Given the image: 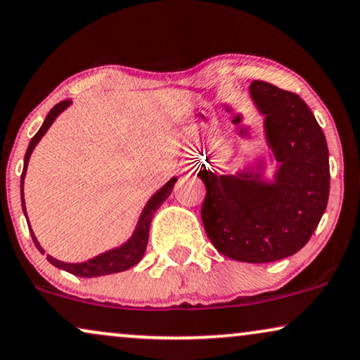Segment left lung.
<instances>
[{
  "label": "left lung",
  "mask_w": 360,
  "mask_h": 360,
  "mask_svg": "<svg viewBox=\"0 0 360 360\" xmlns=\"http://www.w3.org/2000/svg\"><path fill=\"white\" fill-rule=\"evenodd\" d=\"M248 94L263 117L268 151L233 174L200 169L207 189L200 217L222 255L268 263L300 252L318 227L329 199V151L298 95L262 80H253Z\"/></svg>",
  "instance_id": "obj_1"
}]
</instances>
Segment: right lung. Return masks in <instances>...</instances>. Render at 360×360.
Wrapping results in <instances>:
<instances>
[{"label": "right lung", "mask_w": 360, "mask_h": 360, "mask_svg": "<svg viewBox=\"0 0 360 360\" xmlns=\"http://www.w3.org/2000/svg\"><path fill=\"white\" fill-rule=\"evenodd\" d=\"M72 105V100H64V102L57 103L54 108L47 113V117L42 123V127L39 128V131L32 136V140L30 141V146H27L26 155H24V167H22V174H21V204H22V212L27 219V212H26V202H24V177H26V171H27V165H30V158L34 151V148L37 146V143L41 141V138L46 135L47 130L52 127V123L56 122V118L59 117L62 112H65ZM177 181V176H172L167 183L162 186L161 189H158L155 194L148 199V202L143 207L140 217H138V222L135 225V230L131 232V236L128 237V240H124L122 245L110 248V250L100 253V255L89 258L85 262H79V263H67L62 260H57V258L47 255V260L52 265L59 268V270L69 271L75 276H84V278H95V276H103V275H112V273H120V271H127L128 268L135 266L136 263H140V260L145 255L146 252V245H148V237H150V227H151V220L155 217L156 210L160 209V205L165 202V200L169 198L172 193V188H174ZM30 227L31 237L34 240V245L37 247L42 255H44V248L41 247L39 240H37L34 232H32L31 224H27Z\"/></svg>", "instance_id": "right-lung-1"}]
</instances>
